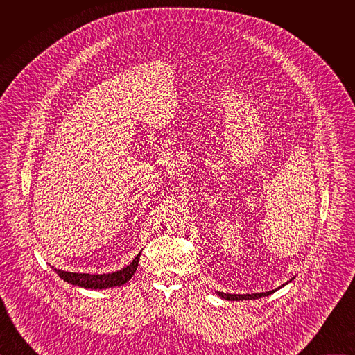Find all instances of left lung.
Listing matches in <instances>:
<instances>
[{"label": "left lung", "instance_id": "left-lung-1", "mask_svg": "<svg viewBox=\"0 0 355 355\" xmlns=\"http://www.w3.org/2000/svg\"><path fill=\"white\" fill-rule=\"evenodd\" d=\"M275 291H268V292H260V293H245V295H237V293H223V292H218L219 296L227 299V300H243V299H259L261 296H268Z\"/></svg>", "mask_w": 355, "mask_h": 355}]
</instances>
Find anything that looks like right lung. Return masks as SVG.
<instances>
[{"instance_id":"right-lung-1","label":"right lung","mask_w":355,"mask_h":355,"mask_svg":"<svg viewBox=\"0 0 355 355\" xmlns=\"http://www.w3.org/2000/svg\"><path fill=\"white\" fill-rule=\"evenodd\" d=\"M139 256L135 257V260L125 268L111 272V274H77V272H67L62 270H56L59 277L64 279L69 284L78 285L83 288H91V289H105V288H112V286H121L126 284L132 275L135 274L137 266H139Z\"/></svg>"}]
</instances>
